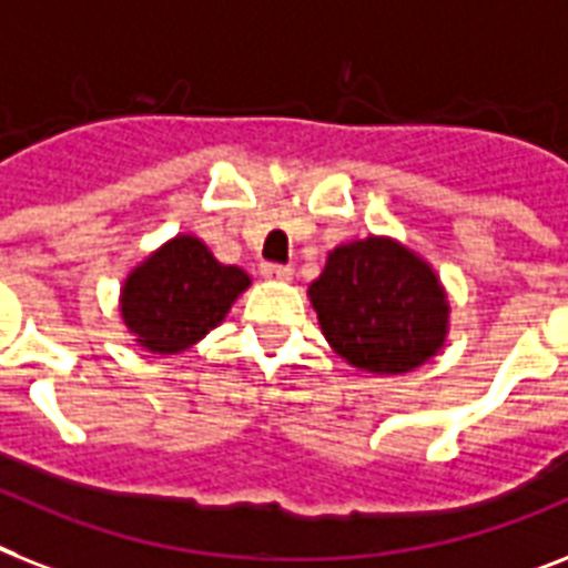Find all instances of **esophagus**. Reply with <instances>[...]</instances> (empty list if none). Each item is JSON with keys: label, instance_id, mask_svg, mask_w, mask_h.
I'll return each mask as SVG.
<instances>
[{"label": "esophagus", "instance_id": "34e87169", "mask_svg": "<svg viewBox=\"0 0 568 568\" xmlns=\"http://www.w3.org/2000/svg\"><path fill=\"white\" fill-rule=\"evenodd\" d=\"M260 274L265 276V280H280V283H288V280L294 276V271L288 268V265H262Z\"/></svg>", "mask_w": 568, "mask_h": 568}]
</instances>
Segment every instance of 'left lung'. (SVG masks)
I'll return each mask as SVG.
<instances>
[{
    "label": "left lung",
    "mask_w": 568,
    "mask_h": 568,
    "mask_svg": "<svg viewBox=\"0 0 568 568\" xmlns=\"http://www.w3.org/2000/svg\"><path fill=\"white\" fill-rule=\"evenodd\" d=\"M326 344L349 367L394 376L444 349L449 294L437 271L408 244L364 236L335 244L308 285Z\"/></svg>",
    "instance_id": "8db88e82"
}]
</instances>
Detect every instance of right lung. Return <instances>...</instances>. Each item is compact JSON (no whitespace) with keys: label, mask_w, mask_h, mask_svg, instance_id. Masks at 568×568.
Segmentation results:
<instances>
[{"label":"right lung","mask_w":568,"mask_h":568,"mask_svg":"<svg viewBox=\"0 0 568 568\" xmlns=\"http://www.w3.org/2000/svg\"><path fill=\"white\" fill-rule=\"evenodd\" d=\"M247 285V271L215 260L192 233H178L124 276L119 315L142 349L174 356L210 335Z\"/></svg>","instance_id":"add662e5"}]
</instances>
